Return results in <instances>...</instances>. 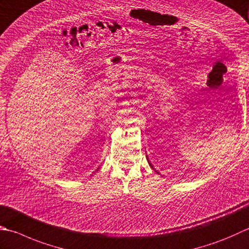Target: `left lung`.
<instances>
[{"label":"left lung","mask_w":249,"mask_h":249,"mask_svg":"<svg viewBox=\"0 0 249 249\" xmlns=\"http://www.w3.org/2000/svg\"><path fill=\"white\" fill-rule=\"evenodd\" d=\"M150 165H151V164H150Z\"/></svg>","instance_id":"left-lung-1"}]
</instances>
